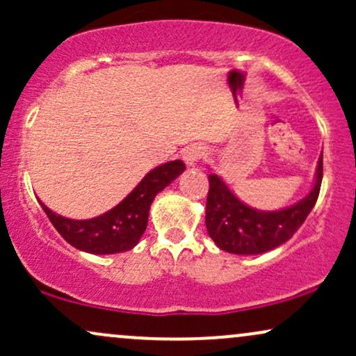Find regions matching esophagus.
<instances>
[{
  "label": "esophagus",
  "instance_id": "34e87169",
  "mask_svg": "<svg viewBox=\"0 0 356 356\" xmlns=\"http://www.w3.org/2000/svg\"><path fill=\"white\" fill-rule=\"evenodd\" d=\"M204 152H206V150H204L202 145L194 144V145L187 147V149L184 150L182 159H184V161H186L187 165H194V164H197L199 161H201Z\"/></svg>",
  "mask_w": 356,
  "mask_h": 356
}]
</instances>
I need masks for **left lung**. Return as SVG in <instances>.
<instances>
[{"instance_id": "left-lung-1", "label": "left lung", "mask_w": 356, "mask_h": 356, "mask_svg": "<svg viewBox=\"0 0 356 356\" xmlns=\"http://www.w3.org/2000/svg\"><path fill=\"white\" fill-rule=\"evenodd\" d=\"M323 179L320 155L312 192L293 206L280 211H257L241 202L216 174H209L206 227L222 251L232 254H261L286 243L300 229L316 204Z\"/></svg>"}]
</instances>
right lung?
Wrapping results in <instances>:
<instances>
[{
	"label": "right lung",
	"instance_id": "obj_1",
	"mask_svg": "<svg viewBox=\"0 0 356 356\" xmlns=\"http://www.w3.org/2000/svg\"><path fill=\"white\" fill-rule=\"evenodd\" d=\"M186 165L182 161H170L155 167L124 201L93 219H68L55 214L42 201L40 204L61 238L73 248L90 254H115L129 251L140 241L154 197L181 175Z\"/></svg>",
	"mask_w": 356,
	"mask_h": 356
}]
</instances>
